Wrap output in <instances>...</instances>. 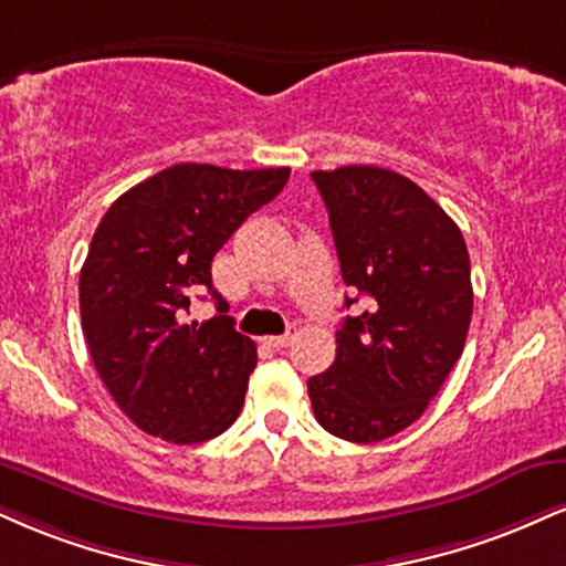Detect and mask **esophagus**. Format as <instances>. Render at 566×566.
Segmentation results:
<instances>
[{
	"mask_svg": "<svg viewBox=\"0 0 566 566\" xmlns=\"http://www.w3.org/2000/svg\"><path fill=\"white\" fill-rule=\"evenodd\" d=\"M292 343V332H284V335H276V337H269V345H274L276 350L287 348V345Z\"/></svg>",
	"mask_w": 566,
	"mask_h": 566,
	"instance_id": "esophagus-1",
	"label": "esophagus"
}]
</instances>
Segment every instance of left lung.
I'll return each instance as SVG.
<instances>
[{"instance_id": "8db88e82", "label": "left lung", "mask_w": 566, "mask_h": 566, "mask_svg": "<svg viewBox=\"0 0 566 566\" xmlns=\"http://www.w3.org/2000/svg\"><path fill=\"white\" fill-rule=\"evenodd\" d=\"M311 179L345 284L369 297L337 329L335 364L308 379L311 406L335 438L377 442L413 424L461 358L474 303L467 242L424 189L387 168Z\"/></svg>"}]
</instances>
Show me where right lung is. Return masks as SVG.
<instances>
[{
  "instance_id": "obj_1",
  "label": "right lung",
  "mask_w": 566,
  "mask_h": 566,
  "mask_svg": "<svg viewBox=\"0 0 566 566\" xmlns=\"http://www.w3.org/2000/svg\"><path fill=\"white\" fill-rule=\"evenodd\" d=\"M287 179L290 168L179 163L102 216L78 279L81 326L107 392L153 438L189 446L240 417L258 350L227 316L210 263ZM200 289L217 297L219 316L187 323L188 295Z\"/></svg>"
}]
</instances>
